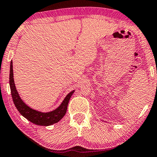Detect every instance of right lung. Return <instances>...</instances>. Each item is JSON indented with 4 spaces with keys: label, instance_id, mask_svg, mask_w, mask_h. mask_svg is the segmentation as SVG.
<instances>
[{
    "label": "right lung",
    "instance_id": "1",
    "mask_svg": "<svg viewBox=\"0 0 157 157\" xmlns=\"http://www.w3.org/2000/svg\"><path fill=\"white\" fill-rule=\"evenodd\" d=\"M9 83L10 87V92L13 101L16 106V109L20 112V113L25 119H27L32 123L39 126H49L57 123L66 114L67 111L68 104L69 101L72 94H74V91H72L66 96L63 102L60 105L59 108L55 109L54 111H51L48 113H42L40 111H36L28 106L24 102L21 100L19 96V94L16 89V86L14 83L13 79V62L10 61V77Z\"/></svg>",
    "mask_w": 157,
    "mask_h": 157
}]
</instances>
